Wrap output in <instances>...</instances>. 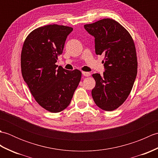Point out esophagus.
<instances>
[{"instance_id": "obj_1", "label": "esophagus", "mask_w": 158, "mask_h": 158, "mask_svg": "<svg viewBox=\"0 0 158 158\" xmlns=\"http://www.w3.org/2000/svg\"><path fill=\"white\" fill-rule=\"evenodd\" d=\"M82 74L83 75H84L85 77H89L90 75V73L88 72H84V71H82Z\"/></svg>"}]
</instances>
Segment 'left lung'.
Wrapping results in <instances>:
<instances>
[{
  "label": "left lung",
  "instance_id": "1",
  "mask_svg": "<svg viewBox=\"0 0 158 158\" xmlns=\"http://www.w3.org/2000/svg\"><path fill=\"white\" fill-rule=\"evenodd\" d=\"M84 28L94 36L96 54L105 56L103 75H92L96 81L92 98L99 108L111 111L125 102L136 79L135 43L127 30L112 19H102Z\"/></svg>",
  "mask_w": 158,
  "mask_h": 158
}]
</instances>
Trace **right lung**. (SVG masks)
<instances>
[{"label":"right lung","mask_w":158,"mask_h":158,"mask_svg":"<svg viewBox=\"0 0 158 158\" xmlns=\"http://www.w3.org/2000/svg\"><path fill=\"white\" fill-rule=\"evenodd\" d=\"M73 28L57 24L36 28L26 37L21 53L22 74L40 106L52 113L64 110L81 81V72L56 64Z\"/></svg>","instance_id":"1"}]
</instances>
